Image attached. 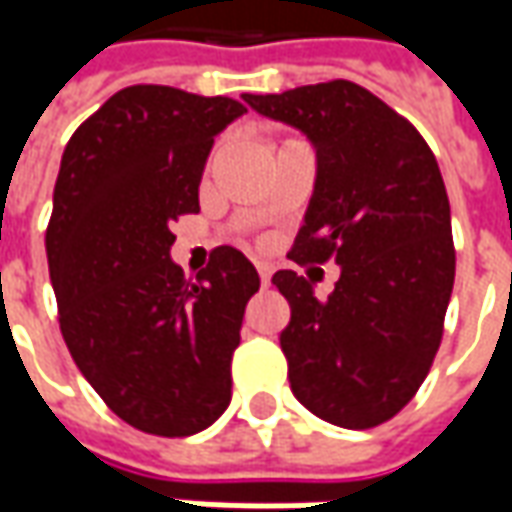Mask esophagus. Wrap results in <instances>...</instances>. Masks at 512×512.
<instances>
[{"label":"esophagus","mask_w":512,"mask_h":512,"mask_svg":"<svg viewBox=\"0 0 512 512\" xmlns=\"http://www.w3.org/2000/svg\"><path fill=\"white\" fill-rule=\"evenodd\" d=\"M270 276H273V267L270 265H259V279H262V285H270Z\"/></svg>","instance_id":"esophagus-1"}]
</instances>
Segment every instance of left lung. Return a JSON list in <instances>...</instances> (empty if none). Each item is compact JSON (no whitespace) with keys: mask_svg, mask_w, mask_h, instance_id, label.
<instances>
[{"mask_svg":"<svg viewBox=\"0 0 512 512\" xmlns=\"http://www.w3.org/2000/svg\"><path fill=\"white\" fill-rule=\"evenodd\" d=\"M245 102L307 133L319 159L287 256L342 265L327 299L296 270L273 276L290 305L279 336L290 390L330 424H384L430 373L453 293L456 247L439 162L404 116L347 79L245 93Z\"/></svg>","mask_w":512,"mask_h":512,"instance_id":"8db88e82","label":"left lung"}]
</instances>
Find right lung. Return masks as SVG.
<instances>
[{
	"label": "right lung",
	"instance_id": "1",
	"mask_svg": "<svg viewBox=\"0 0 512 512\" xmlns=\"http://www.w3.org/2000/svg\"><path fill=\"white\" fill-rule=\"evenodd\" d=\"M245 105L168 85L113 93L70 136L45 247L59 327L90 387L130 427L182 439L230 404L256 267L216 247L187 282L173 222L199 210L213 136Z\"/></svg>",
	"mask_w": 512,
	"mask_h": 512
}]
</instances>
